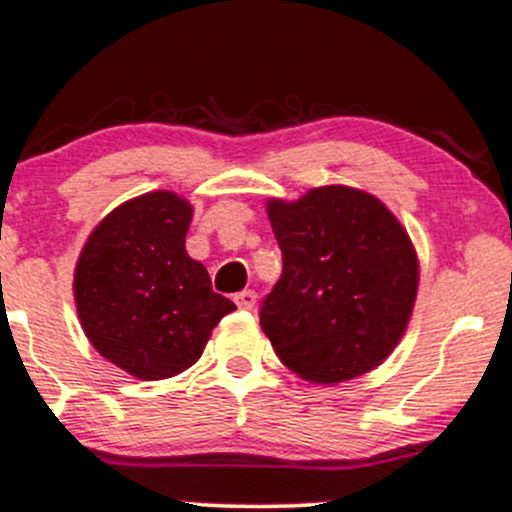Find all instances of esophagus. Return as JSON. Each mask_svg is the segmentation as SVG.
Listing matches in <instances>:
<instances>
[{
	"label": "esophagus",
	"instance_id": "34e87169",
	"mask_svg": "<svg viewBox=\"0 0 512 512\" xmlns=\"http://www.w3.org/2000/svg\"><path fill=\"white\" fill-rule=\"evenodd\" d=\"M236 306L239 308H244V311H251V308L256 306V291H241V293H236Z\"/></svg>",
	"mask_w": 512,
	"mask_h": 512
}]
</instances>
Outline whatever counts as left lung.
I'll return each mask as SVG.
<instances>
[{"label": "left lung", "instance_id": "1", "mask_svg": "<svg viewBox=\"0 0 512 512\" xmlns=\"http://www.w3.org/2000/svg\"><path fill=\"white\" fill-rule=\"evenodd\" d=\"M283 273L261 303V328L283 366L336 386L381 366L401 343L418 293L406 226L373 194L318 186L266 201Z\"/></svg>", "mask_w": 512, "mask_h": 512}]
</instances>
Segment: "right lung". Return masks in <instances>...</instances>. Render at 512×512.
Returning <instances> with one entry per match:
<instances>
[{"label": "right lung", "instance_id": "obj_1", "mask_svg": "<svg viewBox=\"0 0 512 512\" xmlns=\"http://www.w3.org/2000/svg\"><path fill=\"white\" fill-rule=\"evenodd\" d=\"M191 209L174 191L124 201L96 224L74 268V301L91 346L141 381L194 366L234 303L186 254Z\"/></svg>", "mask_w": 512, "mask_h": 512}]
</instances>
